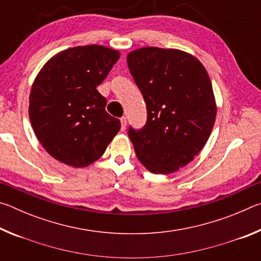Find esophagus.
<instances>
[{
  "mask_svg": "<svg viewBox=\"0 0 261 261\" xmlns=\"http://www.w3.org/2000/svg\"><path fill=\"white\" fill-rule=\"evenodd\" d=\"M125 127H126V118L121 117V129H122V131H124Z\"/></svg>",
  "mask_w": 261,
  "mask_h": 261,
  "instance_id": "obj_1",
  "label": "esophagus"
}]
</instances>
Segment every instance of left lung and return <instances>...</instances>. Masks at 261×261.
<instances>
[{
  "mask_svg": "<svg viewBox=\"0 0 261 261\" xmlns=\"http://www.w3.org/2000/svg\"><path fill=\"white\" fill-rule=\"evenodd\" d=\"M126 60L147 108L146 125L129 127L136 155L153 174L175 173L193 160L213 130L218 108L208 73L179 49L143 47Z\"/></svg>",
  "mask_w": 261,
  "mask_h": 261,
  "instance_id": "left-lung-1",
  "label": "left lung"
}]
</instances>
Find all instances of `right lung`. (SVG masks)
Masks as SVG:
<instances>
[{
  "mask_svg": "<svg viewBox=\"0 0 261 261\" xmlns=\"http://www.w3.org/2000/svg\"><path fill=\"white\" fill-rule=\"evenodd\" d=\"M120 59L101 45L57 53L35 77L30 93V121L42 147L64 165L84 168L98 160L121 129L106 112L96 87Z\"/></svg>",
  "mask_w": 261,
  "mask_h": 261,
  "instance_id": "right-lung-1",
  "label": "right lung"
}]
</instances>
